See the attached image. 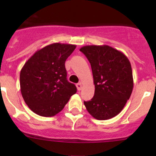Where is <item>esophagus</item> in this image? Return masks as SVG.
Wrapping results in <instances>:
<instances>
[{"instance_id": "34e87169", "label": "esophagus", "mask_w": 156, "mask_h": 156, "mask_svg": "<svg viewBox=\"0 0 156 156\" xmlns=\"http://www.w3.org/2000/svg\"><path fill=\"white\" fill-rule=\"evenodd\" d=\"M76 87L78 90H81L82 89V84H81V83H78V84H76Z\"/></svg>"}]
</instances>
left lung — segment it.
I'll return each mask as SVG.
<instances>
[{
  "instance_id": "8db88e82",
  "label": "left lung",
  "mask_w": 156,
  "mask_h": 156,
  "mask_svg": "<svg viewBox=\"0 0 156 156\" xmlns=\"http://www.w3.org/2000/svg\"><path fill=\"white\" fill-rule=\"evenodd\" d=\"M90 63L95 86L91 100L84 102L97 120H107L122 112L131 95L133 79L130 62L122 52L108 45L80 49Z\"/></svg>"
}]
</instances>
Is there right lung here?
<instances>
[{
  "mask_svg": "<svg viewBox=\"0 0 156 156\" xmlns=\"http://www.w3.org/2000/svg\"><path fill=\"white\" fill-rule=\"evenodd\" d=\"M76 46L54 43L36 51L20 72V90L30 109L44 117L62 111L77 92L67 81L65 62Z\"/></svg>",
  "mask_w": 156,
  "mask_h": 156,
  "instance_id": "1",
  "label": "right lung"
}]
</instances>
